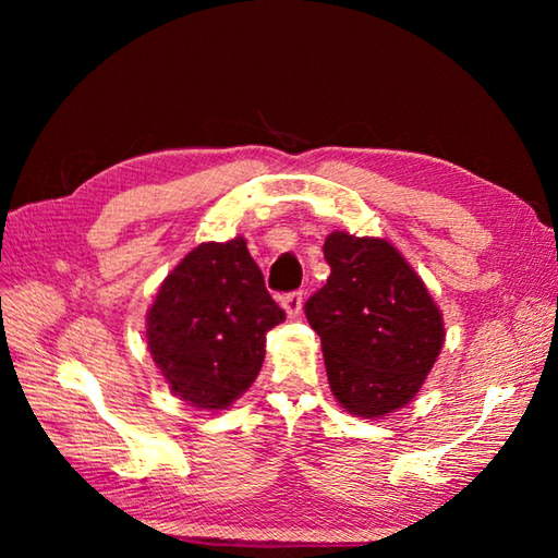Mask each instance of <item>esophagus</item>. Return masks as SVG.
<instances>
[{
    "instance_id": "obj_1",
    "label": "esophagus",
    "mask_w": 558,
    "mask_h": 558,
    "mask_svg": "<svg viewBox=\"0 0 558 558\" xmlns=\"http://www.w3.org/2000/svg\"><path fill=\"white\" fill-rule=\"evenodd\" d=\"M282 307H286L288 317H300L302 313V292L295 290V292H288V295H282Z\"/></svg>"
}]
</instances>
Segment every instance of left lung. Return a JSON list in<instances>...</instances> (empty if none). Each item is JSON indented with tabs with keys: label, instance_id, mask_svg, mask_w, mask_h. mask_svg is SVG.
Segmentation results:
<instances>
[{
	"label": "left lung",
	"instance_id": "obj_1",
	"mask_svg": "<svg viewBox=\"0 0 558 558\" xmlns=\"http://www.w3.org/2000/svg\"><path fill=\"white\" fill-rule=\"evenodd\" d=\"M329 278L305 302L323 339L329 389L349 413L381 418L418 393L442 347V317L391 243L335 231Z\"/></svg>",
	"mask_w": 558,
	"mask_h": 558
}]
</instances>
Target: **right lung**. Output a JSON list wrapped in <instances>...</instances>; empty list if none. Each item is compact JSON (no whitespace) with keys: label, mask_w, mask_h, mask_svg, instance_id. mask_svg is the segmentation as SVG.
<instances>
[{"label":"right lung","mask_w":558,"mask_h":558,"mask_svg":"<svg viewBox=\"0 0 558 558\" xmlns=\"http://www.w3.org/2000/svg\"><path fill=\"white\" fill-rule=\"evenodd\" d=\"M282 319L239 235L196 245L169 272L147 313V347L179 399L216 411L256 379Z\"/></svg>","instance_id":"obj_1"}]
</instances>
